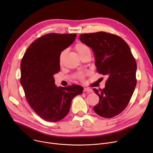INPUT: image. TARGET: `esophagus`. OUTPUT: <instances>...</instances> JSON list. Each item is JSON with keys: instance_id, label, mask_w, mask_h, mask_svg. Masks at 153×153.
Returning a JSON list of instances; mask_svg holds the SVG:
<instances>
[{"instance_id": "34e87169", "label": "esophagus", "mask_w": 153, "mask_h": 153, "mask_svg": "<svg viewBox=\"0 0 153 153\" xmlns=\"http://www.w3.org/2000/svg\"><path fill=\"white\" fill-rule=\"evenodd\" d=\"M84 92H92V90L89 89V88H84Z\"/></svg>"}]
</instances>
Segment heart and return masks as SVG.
Segmentation results:
<instances>
[{
	"mask_svg": "<svg viewBox=\"0 0 153 153\" xmlns=\"http://www.w3.org/2000/svg\"><path fill=\"white\" fill-rule=\"evenodd\" d=\"M74 50L77 52V53L80 56L81 59L87 57V56H91V51L89 46L83 42H78L74 46ZM67 54V50H62L59 56V62L60 65H62L64 62V58L66 57ZM86 76L85 73L84 72H79V73L76 74V77L81 81H83L85 76Z\"/></svg>",
	"mask_w": 153,
	"mask_h": 153,
	"instance_id": "1",
	"label": "heart"
}]
</instances>
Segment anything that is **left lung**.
Instances as JSON below:
<instances>
[{
  "label": "left lung",
  "instance_id": "left-lung-1",
  "mask_svg": "<svg viewBox=\"0 0 153 153\" xmlns=\"http://www.w3.org/2000/svg\"><path fill=\"white\" fill-rule=\"evenodd\" d=\"M79 39L92 48L97 71L108 77L104 89H93L99 97L94 110L102 117H114L127 107L137 82L130 48L121 37L104 31L81 34Z\"/></svg>",
  "mask_w": 153,
  "mask_h": 153
}]
</instances>
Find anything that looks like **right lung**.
Returning a JSON list of instances; mask_svg holds the SVG:
<instances>
[{"mask_svg": "<svg viewBox=\"0 0 153 153\" xmlns=\"http://www.w3.org/2000/svg\"><path fill=\"white\" fill-rule=\"evenodd\" d=\"M77 34L49 33L32 43L20 64V83L26 99L35 113L46 121H59L69 113L71 101L83 87H57L54 74L60 71L59 56L74 42Z\"/></svg>", "mask_w": 153, "mask_h": 153, "instance_id": "add662e5", "label": "right lung"}]
</instances>
